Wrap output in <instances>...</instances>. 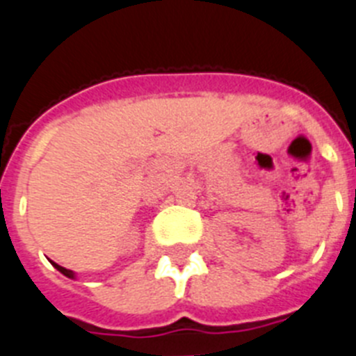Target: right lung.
<instances>
[{"label": "right lung", "instance_id": "obj_1", "mask_svg": "<svg viewBox=\"0 0 356 356\" xmlns=\"http://www.w3.org/2000/svg\"><path fill=\"white\" fill-rule=\"evenodd\" d=\"M51 264H53V267H55V269H58V271H60L64 276H67V278H74V273L72 271H69V269H65V267L58 266V264H55V262H51Z\"/></svg>", "mask_w": 356, "mask_h": 356}]
</instances>
